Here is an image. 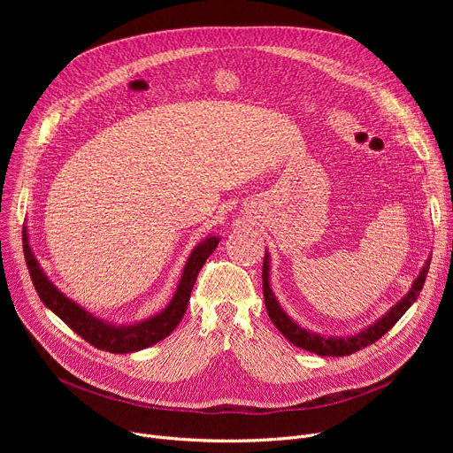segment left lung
I'll use <instances>...</instances> for the list:
<instances>
[{
  "label": "left lung",
  "instance_id": "8db88e82",
  "mask_svg": "<svg viewBox=\"0 0 453 453\" xmlns=\"http://www.w3.org/2000/svg\"><path fill=\"white\" fill-rule=\"evenodd\" d=\"M427 270H430V260L424 265L420 275L415 279L411 290L408 292V296L403 297L402 301H398L391 311L382 318L378 319L372 326L365 328L364 332L350 338H325L319 334H312L311 330H304L301 328L297 323H294L287 314H284L282 308L279 306L275 296L270 290V257L268 253L265 255V263H263V292H265V303H266V311L268 316L272 319V323L277 326V330L280 334L287 338L290 343H294L296 347H301L304 350H311L318 356H349L356 350H360L367 345H372L374 342H378L382 338L388 330H391L395 326V323L406 314L408 308L417 301L422 287H424V280L427 275Z\"/></svg>",
  "mask_w": 453,
  "mask_h": 453
}]
</instances>
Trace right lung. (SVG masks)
Masks as SVG:
<instances>
[{"label":"right lung","mask_w":453,"mask_h":453,"mask_svg":"<svg viewBox=\"0 0 453 453\" xmlns=\"http://www.w3.org/2000/svg\"><path fill=\"white\" fill-rule=\"evenodd\" d=\"M23 241H26L23 242L26 263L42 303L47 308H51V311L69 328H73L84 342L113 354H125V352H135L141 349H147L171 334L187 311V303H188L190 292H193L198 272L202 270L209 255L217 250V244L220 242L219 236H209L207 241H203L193 250L183 268L178 290L163 312L132 326H115V325L104 323L99 318H93L89 312L84 311V308H81L79 304L67 299L64 294H60L40 270L35 255L31 253L27 234H23Z\"/></svg>","instance_id":"obj_1"}]
</instances>
